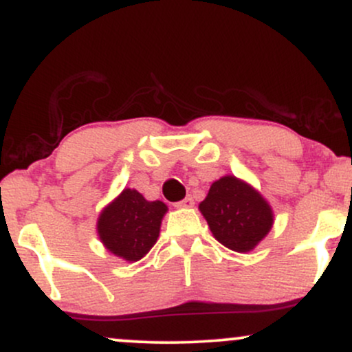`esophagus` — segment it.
<instances>
[{
    "instance_id": "34e87169",
    "label": "esophagus",
    "mask_w": 352,
    "mask_h": 352,
    "mask_svg": "<svg viewBox=\"0 0 352 352\" xmlns=\"http://www.w3.org/2000/svg\"><path fill=\"white\" fill-rule=\"evenodd\" d=\"M175 207H179V208H192L193 207V199H192V197H185L184 200L177 201Z\"/></svg>"
}]
</instances>
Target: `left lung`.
I'll return each instance as SVG.
<instances>
[{
  "label": "left lung",
  "instance_id": "obj_1",
  "mask_svg": "<svg viewBox=\"0 0 352 352\" xmlns=\"http://www.w3.org/2000/svg\"><path fill=\"white\" fill-rule=\"evenodd\" d=\"M199 210L215 240L238 253L252 252L274 223L268 200L235 175L213 182Z\"/></svg>",
  "mask_w": 352,
  "mask_h": 352
}]
</instances>
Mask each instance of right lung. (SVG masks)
Returning a JSON list of instances; mask_svg holds the SVG:
<instances>
[{
    "label": "right lung",
    "instance_id": "1",
    "mask_svg": "<svg viewBox=\"0 0 352 352\" xmlns=\"http://www.w3.org/2000/svg\"><path fill=\"white\" fill-rule=\"evenodd\" d=\"M167 205L147 200L135 188H124L100 210L98 235L100 243L117 258L135 263L157 243Z\"/></svg>",
    "mask_w": 352,
    "mask_h": 352
}]
</instances>
